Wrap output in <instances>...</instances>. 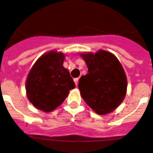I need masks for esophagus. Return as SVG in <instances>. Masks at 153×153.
Here are the masks:
<instances>
[{
	"label": "esophagus",
	"instance_id": "esophagus-1",
	"mask_svg": "<svg viewBox=\"0 0 153 153\" xmlns=\"http://www.w3.org/2000/svg\"><path fill=\"white\" fill-rule=\"evenodd\" d=\"M74 83H75V85H76V86H78V84H79V79H78V78L74 79Z\"/></svg>",
	"mask_w": 153,
	"mask_h": 153
}]
</instances>
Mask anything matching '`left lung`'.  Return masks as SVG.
<instances>
[{
  "mask_svg": "<svg viewBox=\"0 0 153 153\" xmlns=\"http://www.w3.org/2000/svg\"><path fill=\"white\" fill-rule=\"evenodd\" d=\"M88 67V74L79 79L82 98L98 114L111 113L123 102L127 79L121 62L112 53L99 50L80 55Z\"/></svg>",
  "mask_w": 153,
  "mask_h": 153,
  "instance_id": "obj_1",
  "label": "left lung"
}]
</instances>
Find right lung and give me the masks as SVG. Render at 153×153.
<instances>
[{"mask_svg": "<svg viewBox=\"0 0 153 153\" xmlns=\"http://www.w3.org/2000/svg\"><path fill=\"white\" fill-rule=\"evenodd\" d=\"M65 55L51 51L35 62L27 75L26 93L36 109L51 112L62 104L75 87L69 71L62 66Z\"/></svg>", "mask_w": 153, "mask_h": 153, "instance_id": "add662e5", "label": "right lung"}]
</instances>
